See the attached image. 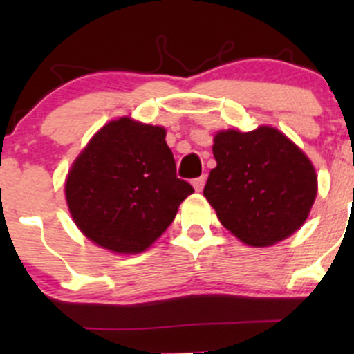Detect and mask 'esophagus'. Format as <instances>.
I'll use <instances>...</instances> for the list:
<instances>
[{
  "label": "esophagus",
  "instance_id": "esophagus-1",
  "mask_svg": "<svg viewBox=\"0 0 354 354\" xmlns=\"http://www.w3.org/2000/svg\"><path fill=\"white\" fill-rule=\"evenodd\" d=\"M205 183H206V176H200L196 180H193V188L196 191H201L205 188Z\"/></svg>",
  "mask_w": 354,
  "mask_h": 354
}]
</instances>
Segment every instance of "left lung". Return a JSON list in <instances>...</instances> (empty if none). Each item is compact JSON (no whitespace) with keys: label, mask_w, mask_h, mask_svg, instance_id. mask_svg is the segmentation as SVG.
Returning a JSON list of instances; mask_svg holds the SVG:
<instances>
[{"label":"left lung","mask_w":354,"mask_h":354,"mask_svg":"<svg viewBox=\"0 0 354 354\" xmlns=\"http://www.w3.org/2000/svg\"><path fill=\"white\" fill-rule=\"evenodd\" d=\"M205 194L226 230L254 248L291 236L306 221L318 181L311 161L271 126L219 131Z\"/></svg>","instance_id":"left-lung-1"}]
</instances>
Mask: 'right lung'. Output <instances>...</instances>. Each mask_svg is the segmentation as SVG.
Wrapping results in <instances>:
<instances>
[{
	"instance_id": "1",
	"label": "right lung",
	"mask_w": 354,
	"mask_h": 354,
	"mask_svg": "<svg viewBox=\"0 0 354 354\" xmlns=\"http://www.w3.org/2000/svg\"><path fill=\"white\" fill-rule=\"evenodd\" d=\"M165 136L161 126L120 118L76 158L64 193L76 226L93 243L115 253H141L171 225L194 189L176 176Z\"/></svg>"
}]
</instances>
